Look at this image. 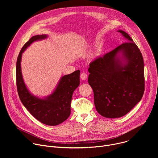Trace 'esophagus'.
Masks as SVG:
<instances>
[{
    "mask_svg": "<svg viewBox=\"0 0 158 158\" xmlns=\"http://www.w3.org/2000/svg\"><path fill=\"white\" fill-rule=\"evenodd\" d=\"M87 78V75L86 74V73H82L81 74V79L82 80H86Z\"/></svg>",
    "mask_w": 158,
    "mask_h": 158,
    "instance_id": "1",
    "label": "esophagus"
}]
</instances>
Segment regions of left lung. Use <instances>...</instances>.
<instances>
[{
	"label": "left lung",
	"instance_id": "8db88e82",
	"mask_svg": "<svg viewBox=\"0 0 158 158\" xmlns=\"http://www.w3.org/2000/svg\"><path fill=\"white\" fill-rule=\"evenodd\" d=\"M118 32L127 42L93 60L88 69V82L93 90L96 109L107 118L127 114L141 101L144 91L141 51L126 32Z\"/></svg>",
	"mask_w": 158,
	"mask_h": 158
}]
</instances>
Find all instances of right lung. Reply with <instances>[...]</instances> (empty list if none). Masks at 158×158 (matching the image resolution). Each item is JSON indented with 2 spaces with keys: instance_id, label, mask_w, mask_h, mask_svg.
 <instances>
[{
  "instance_id": "obj_1",
  "label": "right lung",
  "mask_w": 158,
  "mask_h": 158,
  "mask_svg": "<svg viewBox=\"0 0 158 158\" xmlns=\"http://www.w3.org/2000/svg\"><path fill=\"white\" fill-rule=\"evenodd\" d=\"M48 37L46 34L34 35L22 47L16 64V82L19 98L30 113L44 124L57 126L65 121L71 114L72 96L80 84V71L62 76L51 94L39 97L27 88L21 70L22 54L33 42L46 39Z\"/></svg>"
}]
</instances>
